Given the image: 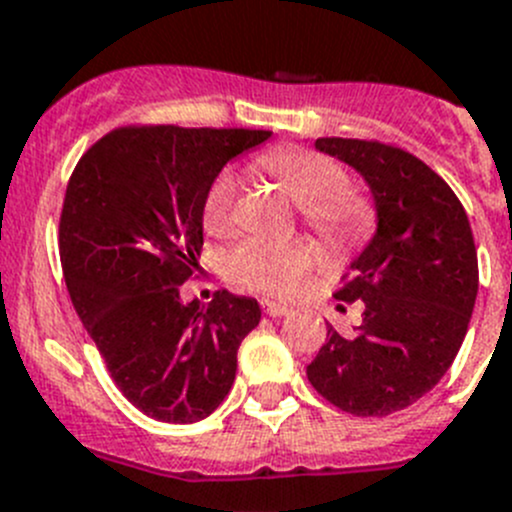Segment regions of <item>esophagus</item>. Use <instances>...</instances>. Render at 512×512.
<instances>
[{"label": "esophagus", "instance_id": "34e87169", "mask_svg": "<svg viewBox=\"0 0 512 512\" xmlns=\"http://www.w3.org/2000/svg\"><path fill=\"white\" fill-rule=\"evenodd\" d=\"M262 310H265L270 318H283V315L290 313V305L278 303V300H265V303H262Z\"/></svg>", "mask_w": 512, "mask_h": 512}]
</instances>
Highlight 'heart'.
<instances>
[{
    "mask_svg": "<svg viewBox=\"0 0 512 512\" xmlns=\"http://www.w3.org/2000/svg\"><path fill=\"white\" fill-rule=\"evenodd\" d=\"M262 169L283 184L300 214L336 245L358 240L371 224V207L358 191L346 186V171L331 156L285 148L260 159ZM237 194L240 181L229 169L219 171L209 184L202 207L204 229L214 237H227L237 229ZM315 265V250L303 240L265 242L247 240L227 260L229 278L242 288L270 295H293Z\"/></svg>",
    "mask_w": 512,
    "mask_h": 512,
    "instance_id": "1",
    "label": "heart"
}]
</instances>
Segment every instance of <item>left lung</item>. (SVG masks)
Listing matches in <instances>:
<instances>
[{"label":"left lung","instance_id":"1","mask_svg":"<svg viewBox=\"0 0 512 512\" xmlns=\"http://www.w3.org/2000/svg\"><path fill=\"white\" fill-rule=\"evenodd\" d=\"M315 148L364 176L376 232L336 293L364 300V323L353 336L328 326L308 381L343 412L386 417L434 389L465 341L477 298L470 219L409 151L358 138H318Z\"/></svg>","mask_w":512,"mask_h":512}]
</instances>
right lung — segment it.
Listing matches in <instances>:
<instances>
[{
	"mask_svg": "<svg viewBox=\"0 0 512 512\" xmlns=\"http://www.w3.org/2000/svg\"><path fill=\"white\" fill-rule=\"evenodd\" d=\"M245 128L128 126L88 148L60 214V262L80 321L133 407L159 422L209 417L232 389L255 298L184 303L214 176L270 138Z\"/></svg>",
	"mask_w": 512,
	"mask_h": 512,
	"instance_id": "right-lung-1",
	"label": "right lung"
}]
</instances>
